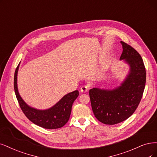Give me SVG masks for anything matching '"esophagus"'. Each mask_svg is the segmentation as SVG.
<instances>
[{"label":"esophagus","instance_id":"1","mask_svg":"<svg viewBox=\"0 0 157 157\" xmlns=\"http://www.w3.org/2000/svg\"><path fill=\"white\" fill-rule=\"evenodd\" d=\"M89 86L85 85H83L82 87H81V92H86L89 90Z\"/></svg>","mask_w":157,"mask_h":157}]
</instances>
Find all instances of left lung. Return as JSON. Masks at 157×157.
<instances>
[{
    "instance_id": "8db88e82",
    "label": "left lung",
    "mask_w": 157,
    "mask_h": 157,
    "mask_svg": "<svg viewBox=\"0 0 157 157\" xmlns=\"http://www.w3.org/2000/svg\"><path fill=\"white\" fill-rule=\"evenodd\" d=\"M120 59L130 67V71L120 86L112 90L93 88L89 90L92 111L100 122L114 125L124 121L135 113L146 85V72L141 56L123 41Z\"/></svg>"
}]
</instances>
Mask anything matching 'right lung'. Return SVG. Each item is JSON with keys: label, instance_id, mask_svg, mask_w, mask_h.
<instances>
[{"label": "right lung", "instance_id": "1", "mask_svg": "<svg viewBox=\"0 0 157 157\" xmlns=\"http://www.w3.org/2000/svg\"><path fill=\"white\" fill-rule=\"evenodd\" d=\"M17 66L14 75V90L22 111L32 122L44 129H55L65 125L71 116L74 101L79 96L78 90H75L64 96L55 105L46 110H38L28 105L22 99L17 89Z\"/></svg>", "mask_w": 157, "mask_h": 157}]
</instances>
